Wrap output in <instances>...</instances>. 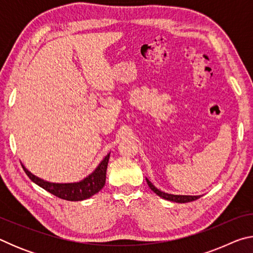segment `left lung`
Instances as JSON below:
<instances>
[{"label": "left lung", "mask_w": 253, "mask_h": 253, "mask_svg": "<svg viewBox=\"0 0 253 253\" xmlns=\"http://www.w3.org/2000/svg\"><path fill=\"white\" fill-rule=\"evenodd\" d=\"M146 182L148 184V186L151 190L156 193L158 196H161L162 199L168 200V201H172V202H176V203H186V202H192V201L198 200L201 198V195H176V194H169V193H165L154 185V184L149 181V179L146 177Z\"/></svg>", "instance_id": "8db88e82"}]
</instances>
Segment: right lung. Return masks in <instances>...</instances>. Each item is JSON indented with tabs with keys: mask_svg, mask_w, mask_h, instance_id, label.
Segmentation results:
<instances>
[{
	"mask_svg": "<svg viewBox=\"0 0 253 253\" xmlns=\"http://www.w3.org/2000/svg\"><path fill=\"white\" fill-rule=\"evenodd\" d=\"M109 156L110 153L107 154L92 173L81 179V181L74 183H52L44 181V179L32 174L24 165H22V168L25 174L28 175L33 183H36L37 185H39L43 190L48 191L49 193L67 201H84L91 198L92 195L98 193L104 187L106 183V170L107 166H108Z\"/></svg>",
	"mask_w": 253,
	"mask_h": 253,
	"instance_id": "right-lung-1",
	"label": "right lung"
}]
</instances>
